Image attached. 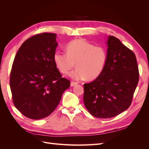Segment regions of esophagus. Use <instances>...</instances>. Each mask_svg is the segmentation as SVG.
Listing matches in <instances>:
<instances>
[{
	"label": "esophagus",
	"mask_w": 149,
	"mask_h": 149,
	"mask_svg": "<svg viewBox=\"0 0 149 149\" xmlns=\"http://www.w3.org/2000/svg\"><path fill=\"white\" fill-rule=\"evenodd\" d=\"M78 83L77 82H74V81H72L71 82V86L73 87V86H76V84H78Z\"/></svg>",
	"instance_id": "1"
}]
</instances>
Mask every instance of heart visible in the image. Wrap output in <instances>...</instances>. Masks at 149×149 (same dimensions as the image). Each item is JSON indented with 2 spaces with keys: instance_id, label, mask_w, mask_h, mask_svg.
I'll return each mask as SVG.
<instances>
[{
  "instance_id": "b5f03b06",
  "label": "heart",
  "mask_w": 149,
  "mask_h": 149,
  "mask_svg": "<svg viewBox=\"0 0 149 149\" xmlns=\"http://www.w3.org/2000/svg\"><path fill=\"white\" fill-rule=\"evenodd\" d=\"M66 53L56 52L53 61L61 73L67 74L75 67L76 69L70 73L76 80L86 79L94 80L100 76L106 65L108 53L107 49L83 39H75L66 45Z\"/></svg>"
}]
</instances>
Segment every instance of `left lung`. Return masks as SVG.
Segmentation results:
<instances>
[{"mask_svg": "<svg viewBox=\"0 0 149 149\" xmlns=\"http://www.w3.org/2000/svg\"><path fill=\"white\" fill-rule=\"evenodd\" d=\"M108 58L102 74L84 84L83 101L92 116L111 118L127 109L139 82L134 53L113 36L107 40Z\"/></svg>", "mask_w": 149, "mask_h": 149, "instance_id": "obj_1", "label": "left lung"}]
</instances>
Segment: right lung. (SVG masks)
I'll use <instances>...</instances> for the list:
<instances>
[{"label":"right lung","instance_id":"1","mask_svg":"<svg viewBox=\"0 0 149 149\" xmlns=\"http://www.w3.org/2000/svg\"><path fill=\"white\" fill-rule=\"evenodd\" d=\"M57 45L55 33H38L26 40L15 56L10 76L12 100L26 118L50 115L70 86L53 61Z\"/></svg>","mask_w":149,"mask_h":149}]
</instances>
